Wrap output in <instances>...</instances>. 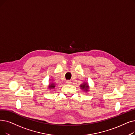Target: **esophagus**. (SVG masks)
Segmentation results:
<instances>
[{
    "instance_id": "obj_1",
    "label": "esophagus",
    "mask_w": 135,
    "mask_h": 135,
    "mask_svg": "<svg viewBox=\"0 0 135 135\" xmlns=\"http://www.w3.org/2000/svg\"><path fill=\"white\" fill-rule=\"evenodd\" d=\"M66 83L67 84H69L71 83V81L69 80H66Z\"/></svg>"
}]
</instances>
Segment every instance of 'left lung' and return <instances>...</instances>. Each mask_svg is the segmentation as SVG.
I'll return each mask as SVG.
<instances>
[{
  "instance_id": "obj_1",
  "label": "left lung",
  "mask_w": 135,
  "mask_h": 135,
  "mask_svg": "<svg viewBox=\"0 0 135 135\" xmlns=\"http://www.w3.org/2000/svg\"><path fill=\"white\" fill-rule=\"evenodd\" d=\"M80 87H81V88L82 89H85V90H87L88 89V88H89V86H88L87 85H86V84H81V85H80Z\"/></svg>"
}]
</instances>
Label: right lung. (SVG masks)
Here are the masks:
<instances>
[{
  "label": "right lung",
  "mask_w": 135,
  "mask_h": 135,
  "mask_svg": "<svg viewBox=\"0 0 135 135\" xmlns=\"http://www.w3.org/2000/svg\"><path fill=\"white\" fill-rule=\"evenodd\" d=\"M55 87V85L54 84H51V85H50V86H49V88H54Z\"/></svg>",
  "instance_id": "right-lung-1"
}]
</instances>
